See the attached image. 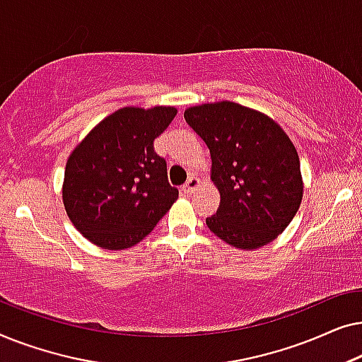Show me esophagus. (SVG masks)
<instances>
[{
    "mask_svg": "<svg viewBox=\"0 0 362 362\" xmlns=\"http://www.w3.org/2000/svg\"><path fill=\"white\" fill-rule=\"evenodd\" d=\"M201 186V181H199V177H196V176H191L189 180L186 181V185L182 186V192H185V194H192V192H194L197 187Z\"/></svg>",
    "mask_w": 362,
    "mask_h": 362,
    "instance_id": "1",
    "label": "esophagus"
}]
</instances>
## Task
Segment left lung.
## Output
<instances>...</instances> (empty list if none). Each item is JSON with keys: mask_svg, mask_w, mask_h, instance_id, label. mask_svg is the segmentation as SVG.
Segmentation results:
<instances>
[{"mask_svg": "<svg viewBox=\"0 0 362 362\" xmlns=\"http://www.w3.org/2000/svg\"><path fill=\"white\" fill-rule=\"evenodd\" d=\"M185 118L211 151L219 209L206 224L232 247L252 250L279 237L303 197L300 158L279 123L234 102L186 108Z\"/></svg>", "mask_w": 362, "mask_h": 362, "instance_id": "left-lung-1", "label": "left lung"}]
</instances>
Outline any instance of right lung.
Masks as SVG:
<instances>
[{
	"instance_id": "1",
	"label": "right lung",
	"mask_w": 362,
	"mask_h": 362,
	"mask_svg": "<svg viewBox=\"0 0 362 362\" xmlns=\"http://www.w3.org/2000/svg\"><path fill=\"white\" fill-rule=\"evenodd\" d=\"M175 107H123L74 148L64 173L62 201L81 234L102 249L135 245L177 199L155 138L170 127Z\"/></svg>"
}]
</instances>
